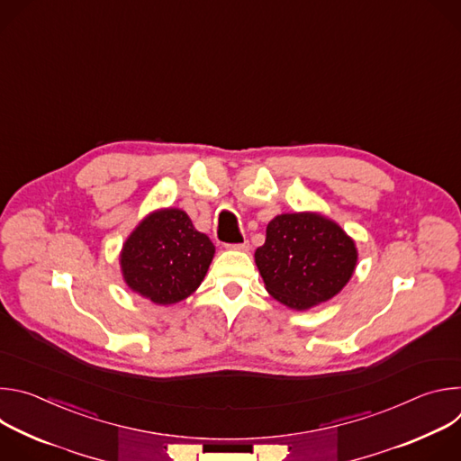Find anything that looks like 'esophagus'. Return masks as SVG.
I'll list each match as a JSON object with an SVG mask.
<instances>
[{
  "instance_id": "obj_1",
  "label": "esophagus",
  "mask_w": 461,
  "mask_h": 461,
  "mask_svg": "<svg viewBox=\"0 0 461 461\" xmlns=\"http://www.w3.org/2000/svg\"><path fill=\"white\" fill-rule=\"evenodd\" d=\"M226 248L237 249V251H248V249H249V242H248V240H242V242H239V244H228Z\"/></svg>"
}]
</instances>
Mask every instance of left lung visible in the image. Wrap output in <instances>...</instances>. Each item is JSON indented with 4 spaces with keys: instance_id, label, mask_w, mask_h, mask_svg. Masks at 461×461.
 I'll list each match as a JSON object with an SVG mask.
<instances>
[{
    "instance_id": "left-lung-1",
    "label": "left lung",
    "mask_w": 461,
    "mask_h": 461,
    "mask_svg": "<svg viewBox=\"0 0 461 461\" xmlns=\"http://www.w3.org/2000/svg\"><path fill=\"white\" fill-rule=\"evenodd\" d=\"M255 265L268 294L292 310L338 295L357 265L356 242L319 213H283L270 221Z\"/></svg>"
}]
</instances>
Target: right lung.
<instances>
[{"instance_id":"right-lung-1","label":"right lung","mask_w":461,"mask_h":461,"mask_svg":"<svg viewBox=\"0 0 461 461\" xmlns=\"http://www.w3.org/2000/svg\"><path fill=\"white\" fill-rule=\"evenodd\" d=\"M215 246L196 231L185 212L149 213L123 242L120 267L125 285L155 304H175L204 281Z\"/></svg>"}]
</instances>
